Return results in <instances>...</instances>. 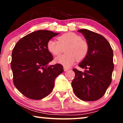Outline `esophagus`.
<instances>
[{"mask_svg":"<svg viewBox=\"0 0 123 123\" xmlns=\"http://www.w3.org/2000/svg\"><path fill=\"white\" fill-rule=\"evenodd\" d=\"M63 69H64V71H67V70H68L69 69V68H67V67H64L63 68Z\"/></svg>","mask_w":123,"mask_h":123,"instance_id":"esophagus-1","label":"esophagus"}]
</instances>
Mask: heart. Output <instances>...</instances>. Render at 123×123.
<instances>
[{
	"instance_id": "obj_1",
	"label": "heart",
	"mask_w": 123,
	"mask_h": 123,
	"mask_svg": "<svg viewBox=\"0 0 123 123\" xmlns=\"http://www.w3.org/2000/svg\"><path fill=\"white\" fill-rule=\"evenodd\" d=\"M66 54L59 55L55 59L56 63L69 67L76 59L81 61L87 56L89 44L81 37L75 33L69 32L57 37V41L50 39L47 43V48L52 55H58L62 49L65 48Z\"/></svg>"
}]
</instances>
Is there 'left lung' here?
I'll list each match as a JSON object with an SVG mask.
<instances>
[{
    "label": "left lung",
    "instance_id": "left-lung-1",
    "mask_svg": "<svg viewBox=\"0 0 123 123\" xmlns=\"http://www.w3.org/2000/svg\"><path fill=\"white\" fill-rule=\"evenodd\" d=\"M89 44L87 56L79 66L84 72L74 68L75 76L72 86L76 96L86 101H95L104 96L112 81L114 69L113 50L105 37L97 33L80 29Z\"/></svg>",
    "mask_w": 123,
    "mask_h": 123
}]
</instances>
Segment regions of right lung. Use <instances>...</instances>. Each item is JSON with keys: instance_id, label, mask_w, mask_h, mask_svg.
I'll return each instance as SVG.
<instances>
[{"instance_id": "right-lung-1", "label": "right lung", "mask_w": 123, "mask_h": 123, "mask_svg": "<svg viewBox=\"0 0 123 123\" xmlns=\"http://www.w3.org/2000/svg\"><path fill=\"white\" fill-rule=\"evenodd\" d=\"M59 34L48 30H38L19 40L12 53L11 67L14 85L28 98L40 100L50 93L55 79L63 72L61 64L48 66L53 60L48 50L49 39Z\"/></svg>"}]
</instances>
